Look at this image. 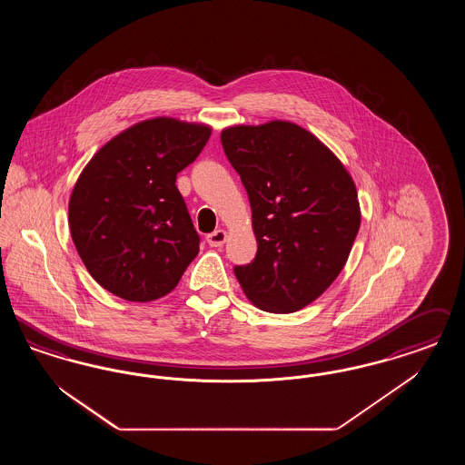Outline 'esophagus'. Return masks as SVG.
<instances>
[{
  "label": "esophagus",
  "instance_id": "34e87169",
  "mask_svg": "<svg viewBox=\"0 0 465 465\" xmlns=\"http://www.w3.org/2000/svg\"><path fill=\"white\" fill-rule=\"evenodd\" d=\"M224 242H226V232L224 230H216V232L207 235V243L211 247H222Z\"/></svg>",
  "mask_w": 465,
  "mask_h": 465
}]
</instances>
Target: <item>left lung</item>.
<instances>
[{"label":"left lung","instance_id":"obj_1","mask_svg":"<svg viewBox=\"0 0 465 465\" xmlns=\"http://www.w3.org/2000/svg\"><path fill=\"white\" fill-rule=\"evenodd\" d=\"M252 211L256 258L235 266L258 309L289 313L317 300L349 260L361 224L352 176L303 127L272 120L222 133Z\"/></svg>","mask_w":465,"mask_h":465}]
</instances>
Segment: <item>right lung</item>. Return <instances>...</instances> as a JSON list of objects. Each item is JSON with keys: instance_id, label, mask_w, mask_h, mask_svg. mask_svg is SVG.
Segmentation results:
<instances>
[{"instance_id": "right-lung-1", "label": "right lung", "mask_w": 465, "mask_h": 465, "mask_svg": "<svg viewBox=\"0 0 465 465\" xmlns=\"http://www.w3.org/2000/svg\"><path fill=\"white\" fill-rule=\"evenodd\" d=\"M213 129L169 116L114 135L78 177L69 199L74 247L97 284L127 302L176 288L200 237L176 186Z\"/></svg>"}]
</instances>
